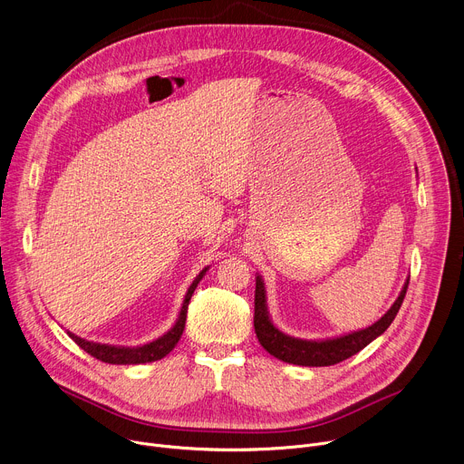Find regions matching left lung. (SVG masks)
<instances>
[{
    "instance_id": "left-lung-1",
    "label": "left lung",
    "mask_w": 464,
    "mask_h": 464,
    "mask_svg": "<svg viewBox=\"0 0 464 464\" xmlns=\"http://www.w3.org/2000/svg\"><path fill=\"white\" fill-rule=\"evenodd\" d=\"M410 279L406 281L401 295L396 297L392 306L371 326L354 330L345 336L328 338V340H301L288 336L274 324L270 319L268 304H266V288H264V281L260 276L255 277V334L260 342V345L266 349L272 356H276L281 362L294 363V365H304V367H324L340 363L356 353H360L363 347H367L372 340H376L380 334H383L387 326L392 323V319L399 314L402 301L406 297Z\"/></svg>"
}]
</instances>
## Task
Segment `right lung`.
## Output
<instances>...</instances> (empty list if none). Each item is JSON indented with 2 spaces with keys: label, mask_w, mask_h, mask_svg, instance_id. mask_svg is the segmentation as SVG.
<instances>
[{
  "label": "right lung",
  "mask_w": 464,
  "mask_h": 464,
  "mask_svg": "<svg viewBox=\"0 0 464 464\" xmlns=\"http://www.w3.org/2000/svg\"><path fill=\"white\" fill-rule=\"evenodd\" d=\"M209 270L204 268L200 274L196 276V279L192 281V285L188 286L187 294H185V299H183V304H181V310H179V315L176 319V323L172 324V328L169 330V333H165L163 336H160L158 340L150 342V343H145V345H140V347H117V345H106V343H93V342H88L84 338H79L72 333L70 338L81 347L84 349L88 354H92L93 358L104 362V363H113V365H140V363H149V362H158L161 358H165L174 347L176 343L179 342L181 334H183V328H185V319H187V308H188V301L198 286V283L202 281V277L206 276V272Z\"/></svg>",
  "instance_id": "right-lung-1"
}]
</instances>
